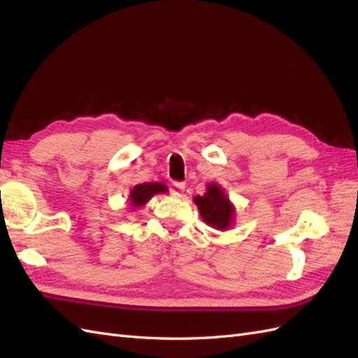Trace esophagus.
<instances>
[{
  "instance_id": "esophagus-1",
  "label": "esophagus",
  "mask_w": 358,
  "mask_h": 358,
  "mask_svg": "<svg viewBox=\"0 0 358 358\" xmlns=\"http://www.w3.org/2000/svg\"><path fill=\"white\" fill-rule=\"evenodd\" d=\"M183 191H185V183L182 182H171L170 183V192L173 197H183Z\"/></svg>"
}]
</instances>
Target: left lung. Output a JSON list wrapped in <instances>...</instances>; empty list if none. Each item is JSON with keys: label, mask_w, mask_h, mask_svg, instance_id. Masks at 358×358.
I'll return each mask as SVG.
<instances>
[{"label": "left lung", "mask_w": 358, "mask_h": 358, "mask_svg": "<svg viewBox=\"0 0 358 358\" xmlns=\"http://www.w3.org/2000/svg\"><path fill=\"white\" fill-rule=\"evenodd\" d=\"M194 203L197 204L203 221L212 229L225 231L233 227L236 208L220 183L210 182L206 185V192L194 197Z\"/></svg>", "instance_id": "obj_1"}]
</instances>
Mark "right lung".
<instances>
[{
    "label": "right lung",
    "instance_id": "obj_1",
    "mask_svg": "<svg viewBox=\"0 0 358 358\" xmlns=\"http://www.w3.org/2000/svg\"><path fill=\"white\" fill-rule=\"evenodd\" d=\"M167 187L162 182H145L136 185L131 191H129L128 203L131 206L133 210L143 208V206L152 199L155 194H164L167 192Z\"/></svg>",
    "mask_w": 358,
    "mask_h": 358
}]
</instances>
